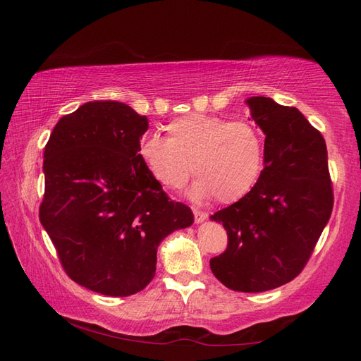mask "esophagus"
I'll return each instance as SVG.
<instances>
[{
  "instance_id": "34e87169",
  "label": "esophagus",
  "mask_w": 361,
  "mask_h": 361,
  "mask_svg": "<svg viewBox=\"0 0 361 361\" xmlns=\"http://www.w3.org/2000/svg\"><path fill=\"white\" fill-rule=\"evenodd\" d=\"M194 217H195V224H203V221L208 219V214L203 212V211L194 209Z\"/></svg>"
}]
</instances>
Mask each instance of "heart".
Here are the masks:
<instances>
[{
    "instance_id": "1",
    "label": "heart",
    "mask_w": 361,
    "mask_h": 361,
    "mask_svg": "<svg viewBox=\"0 0 361 361\" xmlns=\"http://www.w3.org/2000/svg\"><path fill=\"white\" fill-rule=\"evenodd\" d=\"M166 132L167 140L147 135L137 145V157L161 186H183L192 166L197 181L190 194L197 198L214 195L219 203H234L255 188L264 140L251 122L190 113L169 122Z\"/></svg>"
}]
</instances>
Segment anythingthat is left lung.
<instances>
[{
    "label": "left lung",
    "mask_w": 361,
    "mask_h": 361,
    "mask_svg": "<svg viewBox=\"0 0 361 361\" xmlns=\"http://www.w3.org/2000/svg\"><path fill=\"white\" fill-rule=\"evenodd\" d=\"M247 105L265 135V166L247 195L211 216L226 229L228 247L209 265L228 288L259 293L302 271L331 219L334 192L324 137L304 114L264 96Z\"/></svg>",
    "instance_id": "obj_1"
}]
</instances>
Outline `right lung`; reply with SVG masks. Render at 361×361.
I'll list each match as a JSON object with an SVG mask.
<instances>
[{
	"instance_id": "1",
	"label": "right lung",
	"mask_w": 361,
	"mask_h": 361,
	"mask_svg": "<svg viewBox=\"0 0 361 361\" xmlns=\"http://www.w3.org/2000/svg\"><path fill=\"white\" fill-rule=\"evenodd\" d=\"M147 128L127 104L87 102L57 122L44 147L40 221L66 274L96 293L141 291L161 240L194 224L137 157Z\"/></svg>"
}]
</instances>
